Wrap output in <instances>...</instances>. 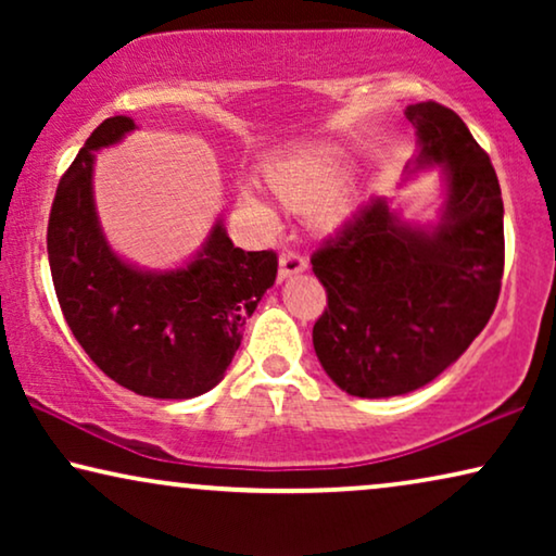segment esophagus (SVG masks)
Segmentation results:
<instances>
[{"mask_svg":"<svg viewBox=\"0 0 556 556\" xmlns=\"http://www.w3.org/2000/svg\"><path fill=\"white\" fill-rule=\"evenodd\" d=\"M306 270V257L293 253V250H286V253H280V261H278V278L286 280L291 276H299V273Z\"/></svg>","mask_w":556,"mask_h":556,"instance_id":"1","label":"esophagus"}]
</instances>
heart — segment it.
Wrapping results in <instances>:
<instances>
[{
  "instance_id": "obj_1",
  "label": "heart",
  "mask_w": 556,
  "mask_h": 556,
  "mask_svg": "<svg viewBox=\"0 0 556 556\" xmlns=\"http://www.w3.org/2000/svg\"><path fill=\"white\" fill-rule=\"evenodd\" d=\"M354 174V162L346 149L337 143H306L288 154L270 159L263 166V179L280 202L295 212H306L311 227L318 232H337L352 215V194L349 179ZM255 215L270 219V212L255 194L242 192Z\"/></svg>"
}]
</instances>
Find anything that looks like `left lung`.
Instances as JSON below:
<instances>
[{
    "label": "left lung",
    "mask_w": 556,
    "mask_h": 556,
    "mask_svg": "<svg viewBox=\"0 0 556 556\" xmlns=\"http://www.w3.org/2000/svg\"><path fill=\"white\" fill-rule=\"evenodd\" d=\"M405 116L417 136L405 174H443L438 219L413 223L371 197L311 257L329 295L316 356L339 390L367 400L420 390L458 362L504 276V200L489 154L445 105L415 103Z\"/></svg>",
    "instance_id": "8db88e82"
}]
</instances>
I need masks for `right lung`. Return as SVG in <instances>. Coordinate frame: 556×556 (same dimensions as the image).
I'll return each instance as SVG.
<instances>
[{
	"label": "right lung",
	"instance_id": "right-lung-1",
	"mask_svg": "<svg viewBox=\"0 0 556 556\" xmlns=\"http://www.w3.org/2000/svg\"><path fill=\"white\" fill-rule=\"evenodd\" d=\"M134 128L128 116L105 118L60 179L48 225L52 283L73 337L103 375L143 397L192 400L223 382L248 318L276 283L278 257L235 248L219 217L179 268L121 257L98 217L93 166L96 151Z\"/></svg>",
	"mask_w": 556,
	"mask_h": 556
}]
</instances>
